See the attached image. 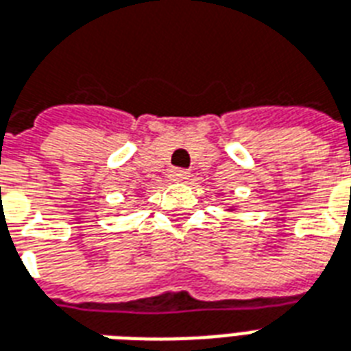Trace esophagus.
I'll use <instances>...</instances> for the list:
<instances>
[{
    "label": "esophagus",
    "instance_id": "34e87169",
    "mask_svg": "<svg viewBox=\"0 0 351 351\" xmlns=\"http://www.w3.org/2000/svg\"><path fill=\"white\" fill-rule=\"evenodd\" d=\"M169 178L173 180V182H186L189 178V171H186V169H171L169 171Z\"/></svg>",
    "mask_w": 351,
    "mask_h": 351
}]
</instances>
